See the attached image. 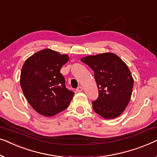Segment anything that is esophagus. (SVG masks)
<instances>
[{
	"instance_id": "esophagus-1",
	"label": "esophagus",
	"mask_w": 157,
	"mask_h": 157,
	"mask_svg": "<svg viewBox=\"0 0 157 157\" xmlns=\"http://www.w3.org/2000/svg\"><path fill=\"white\" fill-rule=\"evenodd\" d=\"M82 90H83V88L82 87H78L76 89V91L78 92H80L82 91Z\"/></svg>"
}]
</instances>
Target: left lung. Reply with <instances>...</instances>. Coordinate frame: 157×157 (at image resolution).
Returning a JSON list of instances; mask_svg holds the SVG:
<instances>
[{
  "instance_id": "obj_1",
  "label": "left lung",
  "mask_w": 157,
  "mask_h": 157,
  "mask_svg": "<svg viewBox=\"0 0 157 157\" xmlns=\"http://www.w3.org/2000/svg\"><path fill=\"white\" fill-rule=\"evenodd\" d=\"M81 61L94 72L99 96L92 102L94 111L105 119L117 117L131 99L134 79L129 67L111 52L87 56Z\"/></svg>"
}]
</instances>
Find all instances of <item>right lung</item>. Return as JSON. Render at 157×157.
Instances as JSON below:
<instances>
[{"mask_svg":"<svg viewBox=\"0 0 157 157\" xmlns=\"http://www.w3.org/2000/svg\"><path fill=\"white\" fill-rule=\"evenodd\" d=\"M69 60L67 55L44 49L26 59L21 73V86L26 100L45 117L58 114L69 106L75 93L65 87L61 67Z\"/></svg>","mask_w":157,"mask_h":157,"instance_id":"1","label":"right lung"}]
</instances>
